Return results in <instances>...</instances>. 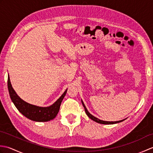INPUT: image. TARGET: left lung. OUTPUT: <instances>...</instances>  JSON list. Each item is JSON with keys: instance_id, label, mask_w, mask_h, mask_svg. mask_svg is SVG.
Wrapping results in <instances>:
<instances>
[{"instance_id": "1", "label": "left lung", "mask_w": 153, "mask_h": 153, "mask_svg": "<svg viewBox=\"0 0 153 153\" xmlns=\"http://www.w3.org/2000/svg\"><path fill=\"white\" fill-rule=\"evenodd\" d=\"M82 105L84 107V108H85V111L87 114V115L89 116V118H90L91 120H93V121H95L97 123H102V124H113V123H119V122H121L122 121H123L124 120H120V121H116V122H106V121H103V120H99V118H96V117H95L94 116H93L92 114H91L88 112V110H87L86 107L85 106V105H84V103L83 102V101L82 100Z\"/></svg>"}]
</instances>
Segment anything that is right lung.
<instances>
[{"label":"right lung","mask_w":153,"mask_h":153,"mask_svg":"<svg viewBox=\"0 0 153 153\" xmlns=\"http://www.w3.org/2000/svg\"><path fill=\"white\" fill-rule=\"evenodd\" d=\"M8 89L12 101L17 109L26 118L35 122H47L54 119L59 112L61 102L67 92V90L65 91L60 98L51 106L39 107L30 105L19 98L12 88L9 76L8 77Z\"/></svg>","instance_id":"right-lung-1"}]
</instances>
